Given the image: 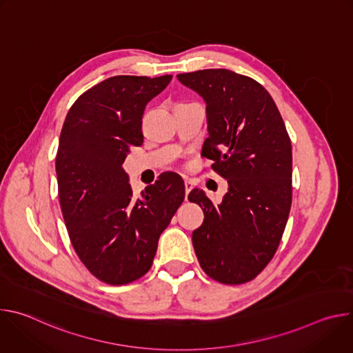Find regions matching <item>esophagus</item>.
<instances>
[{
    "mask_svg": "<svg viewBox=\"0 0 353 353\" xmlns=\"http://www.w3.org/2000/svg\"><path fill=\"white\" fill-rule=\"evenodd\" d=\"M184 187H185V198L188 196V194L191 192V190L194 188V183L191 180H185L184 181Z\"/></svg>",
    "mask_w": 353,
    "mask_h": 353,
    "instance_id": "34e87169",
    "label": "esophagus"
}]
</instances>
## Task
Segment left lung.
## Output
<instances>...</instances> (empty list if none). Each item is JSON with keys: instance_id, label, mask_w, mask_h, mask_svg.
<instances>
[{"instance_id": "8db88e82", "label": "left lung", "mask_w": 353, "mask_h": 353, "mask_svg": "<svg viewBox=\"0 0 353 353\" xmlns=\"http://www.w3.org/2000/svg\"><path fill=\"white\" fill-rule=\"evenodd\" d=\"M203 96L210 137L203 155L228 180L215 207L203 191L188 194L204 211L192 245L204 272L226 285L253 281L272 260L292 205V145L267 89L229 70L179 74Z\"/></svg>"}]
</instances>
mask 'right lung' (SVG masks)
Here are the masks:
<instances>
[{
  "label": "right lung",
  "mask_w": 353,
  "mask_h": 353,
  "mask_svg": "<svg viewBox=\"0 0 353 353\" xmlns=\"http://www.w3.org/2000/svg\"><path fill=\"white\" fill-rule=\"evenodd\" d=\"M172 75H117L83 92L71 106L56 155L59 199L71 244L88 271L127 285L152 267L161 233L184 199V183L163 173L142 199L121 168L141 146L142 114Z\"/></svg>",
  "instance_id": "obj_1"
}]
</instances>
